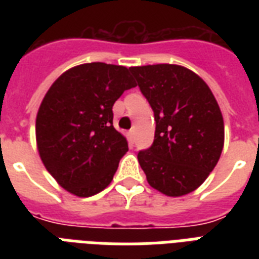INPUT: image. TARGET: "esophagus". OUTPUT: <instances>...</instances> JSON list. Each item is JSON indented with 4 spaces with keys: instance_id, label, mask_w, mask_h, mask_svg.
Segmentation results:
<instances>
[{
    "instance_id": "obj_1",
    "label": "esophagus",
    "mask_w": 259,
    "mask_h": 259,
    "mask_svg": "<svg viewBox=\"0 0 259 259\" xmlns=\"http://www.w3.org/2000/svg\"><path fill=\"white\" fill-rule=\"evenodd\" d=\"M127 138H129L130 144H133L134 142V130H130V132H127Z\"/></svg>"
}]
</instances>
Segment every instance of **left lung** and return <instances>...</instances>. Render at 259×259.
I'll return each instance as SVG.
<instances>
[{"label":"left lung","mask_w":259,"mask_h":259,"mask_svg":"<svg viewBox=\"0 0 259 259\" xmlns=\"http://www.w3.org/2000/svg\"><path fill=\"white\" fill-rule=\"evenodd\" d=\"M154 113L153 145L138 152L152 188L177 197L199 188L219 161L225 123L207 83L177 64L129 68Z\"/></svg>","instance_id":"8db88e82"}]
</instances>
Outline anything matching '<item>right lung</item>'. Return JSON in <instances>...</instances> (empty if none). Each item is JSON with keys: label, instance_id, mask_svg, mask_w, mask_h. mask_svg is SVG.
<instances>
[{"label": "right lung", "instance_id": "1", "mask_svg": "<svg viewBox=\"0 0 259 259\" xmlns=\"http://www.w3.org/2000/svg\"><path fill=\"white\" fill-rule=\"evenodd\" d=\"M136 87L126 67L86 63L62 74L36 117V142L46 169L60 187L93 196L111 183L127 141L113 126V105Z\"/></svg>", "mask_w": 259, "mask_h": 259}]
</instances>
